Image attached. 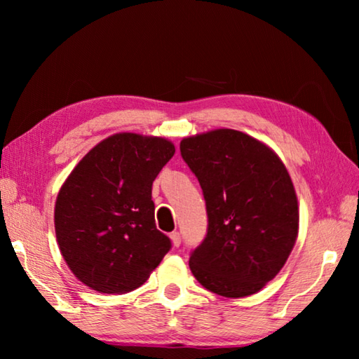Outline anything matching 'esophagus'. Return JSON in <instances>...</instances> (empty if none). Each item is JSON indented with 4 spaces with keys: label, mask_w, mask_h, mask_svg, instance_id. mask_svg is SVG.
<instances>
[{
    "label": "esophagus",
    "mask_w": 359,
    "mask_h": 359,
    "mask_svg": "<svg viewBox=\"0 0 359 359\" xmlns=\"http://www.w3.org/2000/svg\"><path fill=\"white\" fill-rule=\"evenodd\" d=\"M171 241H172L174 247H179V245H180L182 238H180V233H179V231H174V233H171Z\"/></svg>",
    "instance_id": "obj_1"
}]
</instances>
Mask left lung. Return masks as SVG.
Masks as SVG:
<instances>
[{
    "instance_id": "left-lung-1",
    "label": "left lung",
    "mask_w": 359,
    "mask_h": 359,
    "mask_svg": "<svg viewBox=\"0 0 359 359\" xmlns=\"http://www.w3.org/2000/svg\"><path fill=\"white\" fill-rule=\"evenodd\" d=\"M203 188L208 234L190 255L196 280L224 297L255 294L287 263L299 228L290 174L274 151L236 130L182 139Z\"/></svg>"
}]
</instances>
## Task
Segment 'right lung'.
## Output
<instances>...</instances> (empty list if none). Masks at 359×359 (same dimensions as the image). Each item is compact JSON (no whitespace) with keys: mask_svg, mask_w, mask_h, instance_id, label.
<instances>
[{"mask_svg":"<svg viewBox=\"0 0 359 359\" xmlns=\"http://www.w3.org/2000/svg\"><path fill=\"white\" fill-rule=\"evenodd\" d=\"M168 139L118 133L88 151L60 190L55 234L66 264L100 293H126L171 250L155 224L151 184L174 155Z\"/></svg>","mask_w":359,"mask_h":359,"instance_id":"obj_1","label":"right lung"}]
</instances>
